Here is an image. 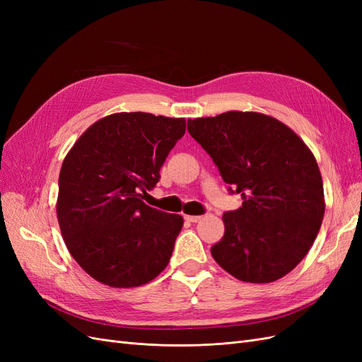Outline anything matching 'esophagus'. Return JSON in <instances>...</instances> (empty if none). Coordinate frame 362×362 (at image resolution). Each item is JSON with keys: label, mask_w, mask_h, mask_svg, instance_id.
Here are the masks:
<instances>
[{"label": "esophagus", "mask_w": 362, "mask_h": 362, "mask_svg": "<svg viewBox=\"0 0 362 362\" xmlns=\"http://www.w3.org/2000/svg\"><path fill=\"white\" fill-rule=\"evenodd\" d=\"M185 221L192 222V223H196V222L201 221V216H185Z\"/></svg>", "instance_id": "34e87169"}]
</instances>
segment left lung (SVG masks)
<instances>
[{
    "mask_svg": "<svg viewBox=\"0 0 362 362\" xmlns=\"http://www.w3.org/2000/svg\"><path fill=\"white\" fill-rule=\"evenodd\" d=\"M190 136L243 204L223 213L225 234L211 247L240 281L264 284L290 273L308 254L325 214L323 181L302 139L270 116L226 112L189 119Z\"/></svg>",
    "mask_w": 362,
    "mask_h": 362,
    "instance_id": "1",
    "label": "left lung"
}]
</instances>
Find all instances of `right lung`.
<instances>
[{
	"label": "right lung",
	"mask_w": 362,
	"mask_h": 362,
	"mask_svg": "<svg viewBox=\"0 0 362 362\" xmlns=\"http://www.w3.org/2000/svg\"><path fill=\"white\" fill-rule=\"evenodd\" d=\"M184 133L185 119L116 113L87 128L68 152L57 218L71 255L93 279L139 287L168 266L184 221L141 199Z\"/></svg>",
	"instance_id": "obj_1"
}]
</instances>
